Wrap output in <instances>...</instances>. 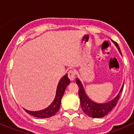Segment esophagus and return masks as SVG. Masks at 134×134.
<instances>
[{"label":"esophagus","mask_w":134,"mask_h":134,"mask_svg":"<svg viewBox=\"0 0 134 134\" xmlns=\"http://www.w3.org/2000/svg\"><path fill=\"white\" fill-rule=\"evenodd\" d=\"M68 76L70 80H72H72H74V79H75V77H76L75 72H74V70H70L69 72H68Z\"/></svg>","instance_id":"1"}]
</instances>
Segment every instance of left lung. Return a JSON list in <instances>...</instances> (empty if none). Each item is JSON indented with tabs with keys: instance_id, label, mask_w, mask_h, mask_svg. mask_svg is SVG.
Returning a JSON list of instances; mask_svg holds the SVG:
<instances>
[{
	"instance_id": "obj_1",
	"label": "left lung",
	"mask_w": 134,
	"mask_h": 134,
	"mask_svg": "<svg viewBox=\"0 0 134 134\" xmlns=\"http://www.w3.org/2000/svg\"><path fill=\"white\" fill-rule=\"evenodd\" d=\"M112 41L115 45L119 52L121 53L120 49H119L118 43H116L115 41ZM76 82L78 85L79 88V97H80V105H81L82 109L87 115L93 118H103L104 116L107 115L110 111L114 108L115 106L117 105L118 100H119V95H120L121 92L122 91L123 86H124V85H123L119 93L112 100H111L109 102L104 103H97L91 100L87 96L85 89H84L82 84L79 79H76Z\"/></svg>"
}]
</instances>
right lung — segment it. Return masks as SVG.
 Here are the masks:
<instances>
[{"instance_id":"1","label":"right lung","mask_w":134,"mask_h":134,"mask_svg":"<svg viewBox=\"0 0 134 134\" xmlns=\"http://www.w3.org/2000/svg\"><path fill=\"white\" fill-rule=\"evenodd\" d=\"M70 83V80L68 79V74H65L59 81L58 85L57 86L55 99L47 108L37 111H30L27 109H25V111L27 113L31 115L32 116H34L35 118H42V119L50 118L52 116L54 115L60 109L61 99L64 95L65 89Z\"/></svg>"}]
</instances>
